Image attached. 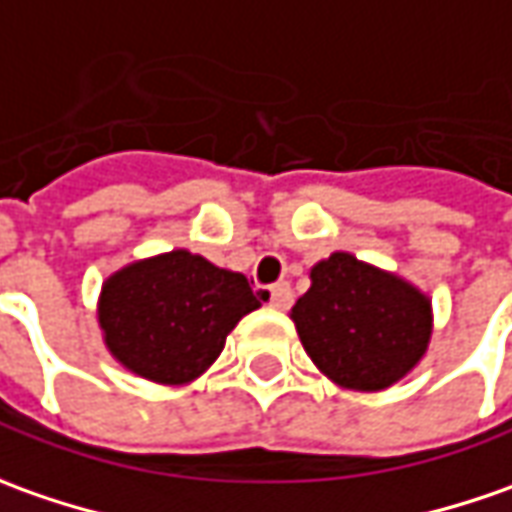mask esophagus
I'll return each mask as SVG.
<instances>
[{
    "instance_id": "obj_1",
    "label": "esophagus",
    "mask_w": 512,
    "mask_h": 512,
    "mask_svg": "<svg viewBox=\"0 0 512 512\" xmlns=\"http://www.w3.org/2000/svg\"><path fill=\"white\" fill-rule=\"evenodd\" d=\"M291 303H294V291H291L289 283H277V286L269 289V306L286 311Z\"/></svg>"
}]
</instances>
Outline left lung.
<instances>
[{
	"mask_svg": "<svg viewBox=\"0 0 512 512\" xmlns=\"http://www.w3.org/2000/svg\"><path fill=\"white\" fill-rule=\"evenodd\" d=\"M291 320L311 362L351 391H382L431 343V300L402 277L334 252L311 269Z\"/></svg>",
	"mask_w": 512,
	"mask_h": 512,
	"instance_id": "1",
	"label": "left lung"
}]
</instances>
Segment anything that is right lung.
<instances>
[{
    "label": "right lung",
    "mask_w": 512,
    "mask_h": 512,
    "mask_svg": "<svg viewBox=\"0 0 512 512\" xmlns=\"http://www.w3.org/2000/svg\"><path fill=\"white\" fill-rule=\"evenodd\" d=\"M255 309L260 294L243 274L175 249L107 277L98 326L124 368L161 385H184L218 360L229 331Z\"/></svg>",
    "instance_id": "obj_1"
}]
</instances>
